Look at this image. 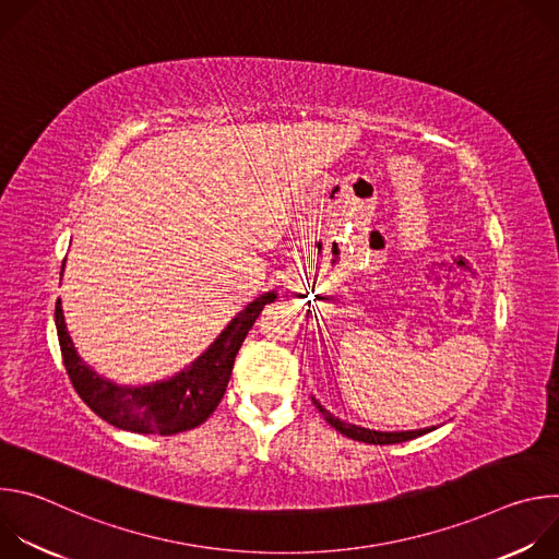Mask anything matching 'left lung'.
Masks as SVG:
<instances>
[{
    "label": "left lung",
    "instance_id": "8db88e82",
    "mask_svg": "<svg viewBox=\"0 0 559 559\" xmlns=\"http://www.w3.org/2000/svg\"><path fill=\"white\" fill-rule=\"evenodd\" d=\"M316 409L323 414V418L336 429L341 431L343 436L352 438V440H358V442H369V444H395V442H407V440H414L423 433H429L433 431L436 427H427V429H412V431H376V429H365L360 425H352V423H345L341 418H336L332 412H328L321 403L316 401V397H311Z\"/></svg>",
    "mask_w": 559,
    "mask_h": 559
}]
</instances>
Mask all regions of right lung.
Listing matches in <instances>:
<instances>
[{
  "mask_svg": "<svg viewBox=\"0 0 559 559\" xmlns=\"http://www.w3.org/2000/svg\"><path fill=\"white\" fill-rule=\"evenodd\" d=\"M274 300L276 292H265L254 298L231 318L227 328L197 360L173 378L150 384H117L115 380L99 376L79 356L66 328L61 298L55 305V325L70 382L79 397L99 418L123 431L173 436L199 427L214 414L229 382L238 349H241L263 307Z\"/></svg>",
  "mask_w": 559,
  "mask_h": 559,
  "instance_id": "1",
  "label": "right lung"
}]
</instances>
